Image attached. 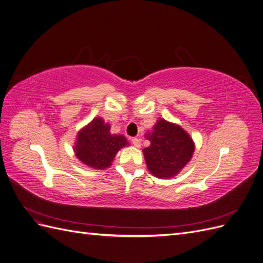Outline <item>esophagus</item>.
Listing matches in <instances>:
<instances>
[{"instance_id":"obj_1","label":"esophagus","mask_w":263,"mask_h":263,"mask_svg":"<svg viewBox=\"0 0 263 263\" xmlns=\"http://www.w3.org/2000/svg\"><path fill=\"white\" fill-rule=\"evenodd\" d=\"M132 142H133V145H134L135 147H136V148H139L140 145H141L140 139H139V138H136V137L132 139Z\"/></svg>"}]
</instances>
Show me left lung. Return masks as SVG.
<instances>
[{
  "label": "left lung",
  "instance_id": "left-lung-1",
  "mask_svg": "<svg viewBox=\"0 0 263 263\" xmlns=\"http://www.w3.org/2000/svg\"><path fill=\"white\" fill-rule=\"evenodd\" d=\"M150 146L142 150L148 170L157 178H171L191 160L194 144L180 126L159 119L153 132L146 135Z\"/></svg>",
  "mask_w": 263,
  "mask_h": 263
}]
</instances>
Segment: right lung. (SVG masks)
Here are the masks:
<instances>
[{"label":"right lung","mask_w":263,"mask_h":263,"mask_svg":"<svg viewBox=\"0 0 263 263\" xmlns=\"http://www.w3.org/2000/svg\"><path fill=\"white\" fill-rule=\"evenodd\" d=\"M128 145L123 135H112L110 127L97 117L78 134L74 147L79 160L94 169H105L117 151Z\"/></svg>","instance_id":"obj_1"}]
</instances>
